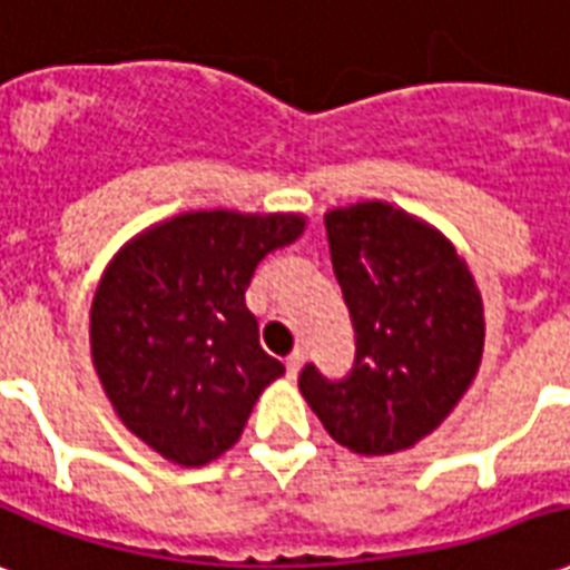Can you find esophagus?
Listing matches in <instances>:
<instances>
[{"mask_svg": "<svg viewBox=\"0 0 570 570\" xmlns=\"http://www.w3.org/2000/svg\"><path fill=\"white\" fill-rule=\"evenodd\" d=\"M302 362H305V350L296 347L289 356H286V374H289V377H296L298 368H302Z\"/></svg>", "mask_w": 570, "mask_h": 570, "instance_id": "1", "label": "esophagus"}]
</instances>
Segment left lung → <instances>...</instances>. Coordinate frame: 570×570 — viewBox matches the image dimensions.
<instances>
[{
    "mask_svg": "<svg viewBox=\"0 0 570 570\" xmlns=\"http://www.w3.org/2000/svg\"><path fill=\"white\" fill-rule=\"evenodd\" d=\"M356 353L344 377L307 362L298 390L341 446L386 456L435 432L474 381L483 302L444 235L390 202L326 214Z\"/></svg>",
    "mask_w": 570,
    "mask_h": 570,
    "instance_id": "1",
    "label": "left lung"
}]
</instances>
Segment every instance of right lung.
<instances>
[{
    "mask_svg": "<svg viewBox=\"0 0 570 570\" xmlns=\"http://www.w3.org/2000/svg\"><path fill=\"white\" fill-rule=\"evenodd\" d=\"M302 232L298 214L189 210L135 235L105 268L92 365L126 429L168 462L199 468L226 453L284 374L244 293L256 265Z\"/></svg>",
    "mask_w": 570,
    "mask_h": 570,
    "instance_id": "obj_1",
    "label": "right lung"
}]
</instances>
